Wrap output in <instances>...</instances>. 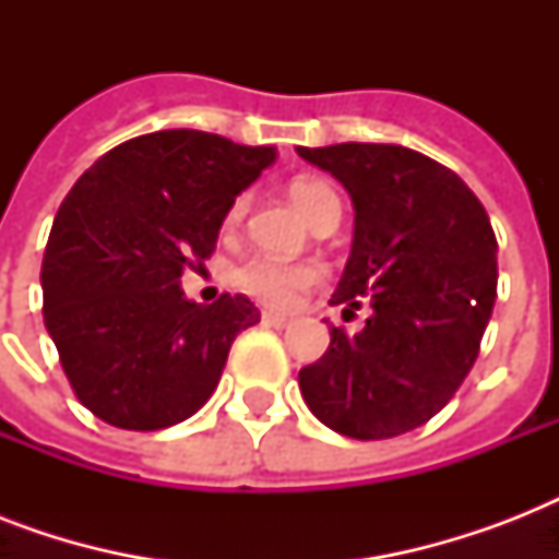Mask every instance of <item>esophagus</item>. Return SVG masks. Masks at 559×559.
Here are the masks:
<instances>
[{"label": "esophagus", "mask_w": 559, "mask_h": 559, "mask_svg": "<svg viewBox=\"0 0 559 559\" xmlns=\"http://www.w3.org/2000/svg\"><path fill=\"white\" fill-rule=\"evenodd\" d=\"M261 322L266 324V328H289V319L287 316H281V313H263L261 316Z\"/></svg>", "instance_id": "esophagus-1"}]
</instances>
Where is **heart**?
Segmentation results:
<instances>
[{
	"label": "heart",
	"instance_id": "1",
	"mask_svg": "<svg viewBox=\"0 0 559 559\" xmlns=\"http://www.w3.org/2000/svg\"><path fill=\"white\" fill-rule=\"evenodd\" d=\"M289 197L298 209L305 211L310 223H313L322 211L336 209L340 211V193L333 191L322 179H296L289 186ZM249 211V197H237L228 209V223L235 226L246 217ZM322 281V270L316 263H287L266 258V254H254L243 261L231 272V284L258 305L275 307V310H287L305 296L307 289H313Z\"/></svg>",
	"mask_w": 559,
	"mask_h": 559
}]
</instances>
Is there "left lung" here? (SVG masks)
Listing matches in <instances>:
<instances>
[{
  "label": "left lung",
  "mask_w": 559,
  "mask_h": 559,
  "mask_svg": "<svg viewBox=\"0 0 559 559\" xmlns=\"http://www.w3.org/2000/svg\"><path fill=\"white\" fill-rule=\"evenodd\" d=\"M354 200V246L331 305L373 313L357 336L301 368L298 389L324 426L357 441L435 417L481 348L496 301V235L478 197L441 162L400 144L298 147ZM348 313V310H345Z\"/></svg>",
  "instance_id": "8db88e82"
}]
</instances>
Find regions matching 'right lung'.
I'll return each mask as SVG.
<instances>
[{
  "instance_id": "add662e5",
  "label": "right lung",
  "mask_w": 559,
  "mask_h": 559,
  "mask_svg": "<svg viewBox=\"0 0 559 559\" xmlns=\"http://www.w3.org/2000/svg\"><path fill=\"white\" fill-rule=\"evenodd\" d=\"M272 159L275 147L159 130L74 182L43 254V319L74 397L104 424H182L214 394L237 333L261 322L246 296L193 305L179 281Z\"/></svg>"
}]
</instances>
